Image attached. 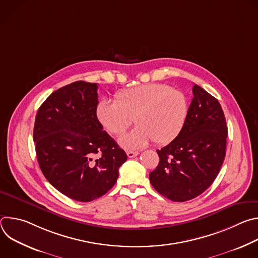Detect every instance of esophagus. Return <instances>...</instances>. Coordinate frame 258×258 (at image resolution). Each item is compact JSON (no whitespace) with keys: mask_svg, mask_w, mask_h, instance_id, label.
I'll list each match as a JSON object with an SVG mask.
<instances>
[{"mask_svg":"<svg viewBox=\"0 0 258 258\" xmlns=\"http://www.w3.org/2000/svg\"><path fill=\"white\" fill-rule=\"evenodd\" d=\"M139 153L138 152H134V151H127L126 152V155L128 158H133V157H136Z\"/></svg>","mask_w":258,"mask_h":258,"instance_id":"obj_1","label":"esophagus"}]
</instances>
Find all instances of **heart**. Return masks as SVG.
Instances as JSON below:
<instances>
[{"mask_svg":"<svg viewBox=\"0 0 258 258\" xmlns=\"http://www.w3.org/2000/svg\"><path fill=\"white\" fill-rule=\"evenodd\" d=\"M188 100L180 91L162 84H147L124 90L115 95V102L101 100L96 116L102 126L119 136L135 123L131 133L119 143L125 148H141L153 141L166 145L173 141L185 125Z\"/></svg>","mask_w":258,"mask_h":258,"instance_id":"obj_1","label":"heart"}]
</instances>
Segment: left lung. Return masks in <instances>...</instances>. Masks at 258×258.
<instances>
[{"label": "left lung", "instance_id": "obj_1", "mask_svg": "<svg viewBox=\"0 0 258 258\" xmlns=\"http://www.w3.org/2000/svg\"><path fill=\"white\" fill-rule=\"evenodd\" d=\"M193 96L185 125L157 150L160 161L149 174L154 189L174 202L191 200L209 188L226 156L228 126L222 106L197 85Z\"/></svg>", "mask_w": 258, "mask_h": 258}]
</instances>
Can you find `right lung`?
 Wrapping results in <instances>:
<instances>
[{"instance_id":"right-lung-1","label":"right lung","mask_w":258,"mask_h":258,"mask_svg":"<svg viewBox=\"0 0 258 258\" xmlns=\"http://www.w3.org/2000/svg\"><path fill=\"white\" fill-rule=\"evenodd\" d=\"M98 85L75 82L53 92L35 116L33 141L39 165L51 185L81 202L111 189L125 152L96 116Z\"/></svg>"}]
</instances>
